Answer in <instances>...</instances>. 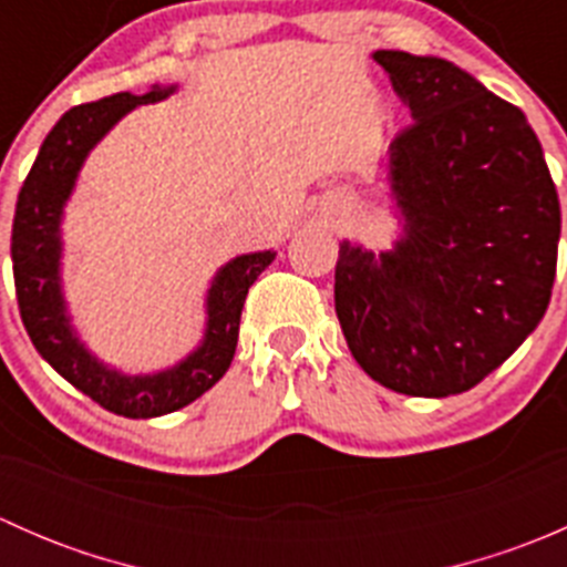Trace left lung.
<instances>
[{
  "mask_svg": "<svg viewBox=\"0 0 567 567\" xmlns=\"http://www.w3.org/2000/svg\"><path fill=\"white\" fill-rule=\"evenodd\" d=\"M373 56L414 117L390 147L403 238L379 257L340 244L334 310L370 379L447 398L540 323L557 274V186L522 109L439 56Z\"/></svg>",
  "mask_w": 567,
  "mask_h": 567,
  "instance_id": "1",
  "label": "left lung"
}]
</instances>
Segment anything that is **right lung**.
Masks as SVG:
<instances>
[{
  "label": "right lung",
  "mask_w": 567,
  "mask_h": 567,
  "mask_svg": "<svg viewBox=\"0 0 567 567\" xmlns=\"http://www.w3.org/2000/svg\"><path fill=\"white\" fill-rule=\"evenodd\" d=\"M173 87H151L145 95L117 93L93 104L73 106L56 120L40 145V153L19 192L13 216V279L19 312L40 357L68 381L131 420H151L183 409L208 392L227 373L236 353L238 323L247 293L257 277L271 266L277 251H255L227 262L216 274L208 293V331L186 362L156 375H120L84 351L73 337L60 293V216L71 197L82 162L95 142L134 106L153 104Z\"/></svg>",
  "instance_id": "right-lung-1"
}]
</instances>
